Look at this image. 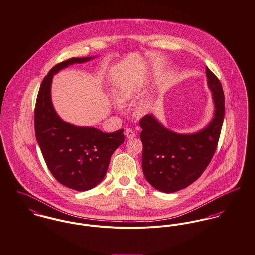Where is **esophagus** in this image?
<instances>
[{
    "instance_id": "1",
    "label": "esophagus",
    "mask_w": 255,
    "mask_h": 255,
    "mask_svg": "<svg viewBox=\"0 0 255 255\" xmlns=\"http://www.w3.org/2000/svg\"><path fill=\"white\" fill-rule=\"evenodd\" d=\"M125 136H126L128 139H133V138L136 137V134H135V132H134L132 129L128 128V129L125 130Z\"/></svg>"
}]
</instances>
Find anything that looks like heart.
I'll return each instance as SVG.
<instances>
[{
	"instance_id": "1",
	"label": "heart",
	"mask_w": 255,
	"mask_h": 255,
	"mask_svg": "<svg viewBox=\"0 0 255 255\" xmlns=\"http://www.w3.org/2000/svg\"><path fill=\"white\" fill-rule=\"evenodd\" d=\"M158 73L159 71L157 69L153 70V76L158 75ZM142 88H143V83H128V84L122 85L120 87L117 94L118 100L121 103H128L130 101H133L141 94ZM149 108H150L149 103L144 102L138 107L137 113L139 114H144L148 112Z\"/></svg>"
}]
</instances>
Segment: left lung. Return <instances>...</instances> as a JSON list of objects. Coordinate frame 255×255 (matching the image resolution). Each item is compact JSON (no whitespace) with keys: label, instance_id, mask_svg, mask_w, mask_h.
I'll list each match as a JSON object with an SVG mask.
<instances>
[{"label":"left lung","instance_id":"8db88e82","mask_svg":"<svg viewBox=\"0 0 255 255\" xmlns=\"http://www.w3.org/2000/svg\"><path fill=\"white\" fill-rule=\"evenodd\" d=\"M205 73L215 111L214 117L202 130L178 134L165 128L152 114L140 120L143 175L160 192L174 193L193 184L215 153L224 120L225 99L219 79L208 67Z\"/></svg>","mask_w":255,"mask_h":255}]
</instances>
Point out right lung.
I'll return each mask as SVG.
<instances>
[{
  "instance_id": "right-lung-1",
  "label": "right lung",
  "mask_w": 255,
  "mask_h": 255,
  "mask_svg": "<svg viewBox=\"0 0 255 255\" xmlns=\"http://www.w3.org/2000/svg\"><path fill=\"white\" fill-rule=\"evenodd\" d=\"M94 57H72L55 65L41 83L34 113L36 140L48 168L57 182L78 192L103 181L113 153L124 141L123 129L104 133L95 127L76 126L63 121L54 109L53 76L68 65Z\"/></svg>"
}]
</instances>
